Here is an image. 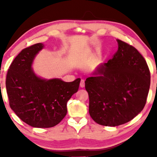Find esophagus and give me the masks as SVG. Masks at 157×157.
I'll return each instance as SVG.
<instances>
[{"instance_id":"34e87169","label":"esophagus","mask_w":157,"mask_h":157,"mask_svg":"<svg viewBox=\"0 0 157 157\" xmlns=\"http://www.w3.org/2000/svg\"><path fill=\"white\" fill-rule=\"evenodd\" d=\"M81 88H83L85 86V80H81L80 81V84Z\"/></svg>"}]
</instances>
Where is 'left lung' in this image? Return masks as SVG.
Instances as JSON below:
<instances>
[{
    "label": "left lung",
    "mask_w": 157,
    "mask_h": 157,
    "mask_svg": "<svg viewBox=\"0 0 157 157\" xmlns=\"http://www.w3.org/2000/svg\"><path fill=\"white\" fill-rule=\"evenodd\" d=\"M118 50L85 81L89 114L101 125L131 121L145 107L151 84L146 61L136 48L117 40Z\"/></svg>",
    "instance_id": "1"
}]
</instances>
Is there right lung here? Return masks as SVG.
I'll use <instances>...</instances> for the list:
<instances>
[{
	"label": "right lung",
	"mask_w": 157,
	"mask_h": 157,
	"mask_svg": "<svg viewBox=\"0 0 157 157\" xmlns=\"http://www.w3.org/2000/svg\"><path fill=\"white\" fill-rule=\"evenodd\" d=\"M44 45L36 44L23 49L14 59L6 79L10 108L18 117L35 128H51L67 113V102L78 91L80 79L64 82L60 79L37 77L32 68L35 56Z\"/></svg>",
	"instance_id": "obj_1"
}]
</instances>
